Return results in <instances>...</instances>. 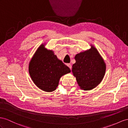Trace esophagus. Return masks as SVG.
Wrapping results in <instances>:
<instances>
[{"label":"esophagus","mask_w":128,"mask_h":128,"mask_svg":"<svg viewBox=\"0 0 128 128\" xmlns=\"http://www.w3.org/2000/svg\"><path fill=\"white\" fill-rule=\"evenodd\" d=\"M67 66L68 68H69L71 70L72 69V65H71V64H67Z\"/></svg>","instance_id":"esophagus-1"}]
</instances>
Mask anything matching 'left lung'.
Masks as SVG:
<instances>
[{"instance_id": "left-lung-1", "label": "left lung", "mask_w": 128, "mask_h": 128, "mask_svg": "<svg viewBox=\"0 0 128 128\" xmlns=\"http://www.w3.org/2000/svg\"><path fill=\"white\" fill-rule=\"evenodd\" d=\"M72 72L81 89L90 90L102 80L106 66L103 58L93 46L89 50L77 54Z\"/></svg>"}]
</instances>
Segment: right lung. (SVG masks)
I'll list each match as a JSON object with an SVG mask.
<instances>
[{
    "label": "right lung",
    "mask_w": 128,
    "mask_h": 128,
    "mask_svg": "<svg viewBox=\"0 0 128 128\" xmlns=\"http://www.w3.org/2000/svg\"><path fill=\"white\" fill-rule=\"evenodd\" d=\"M28 71L36 86L46 92L56 89L60 78L71 72L70 68L59 60L53 51L45 48L43 44L32 58Z\"/></svg>",
    "instance_id": "obj_1"
}]
</instances>
